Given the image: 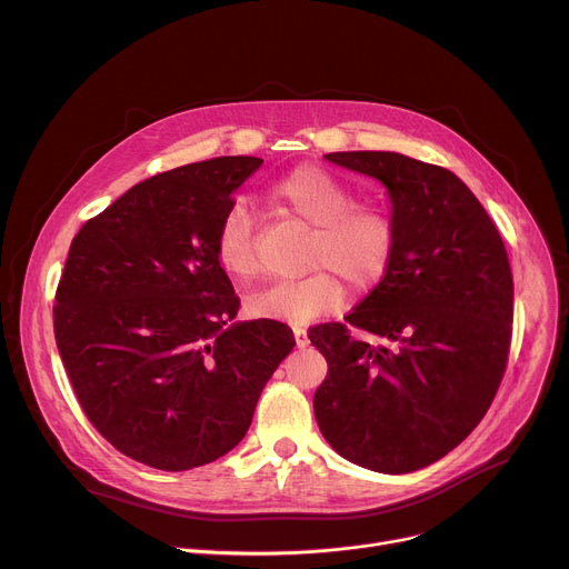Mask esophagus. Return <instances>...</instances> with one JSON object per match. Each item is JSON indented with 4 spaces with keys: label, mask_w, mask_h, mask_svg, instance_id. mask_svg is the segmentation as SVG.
I'll return each instance as SVG.
<instances>
[{
    "label": "esophagus",
    "mask_w": 569,
    "mask_h": 569,
    "mask_svg": "<svg viewBox=\"0 0 569 569\" xmlns=\"http://www.w3.org/2000/svg\"><path fill=\"white\" fill-rule=\"evenodd\" d=\"M293 340H296V347L298 349H306L310 345L308 340V332L303 328H293Z\"/></svg>",
    "instance_id": "1"
}]
</instances>
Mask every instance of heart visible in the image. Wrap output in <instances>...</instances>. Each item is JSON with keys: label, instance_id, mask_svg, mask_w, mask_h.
<instances>
[{"label": "heart", "instance_id": "heart-1", "mask_svg": "<svg viewBox=\"0 0 569 569\" xmlns=\"http://www.w3.org/2000/svg\"><path fill=\"white\" fill-rule=\"evenodd\" d=\"M271 204L287 218L312 229L306 266L317 269L303 278L276 280L248 296V312L293 326L310 323L338 310L345 289L342 276L356 291L383 280L397 246L392 218L379 207H353V190L317 164L296 167L269 188ZM213 257L218 269L237 282L259 273L252 213L246 202H233L220 218Z\"/></svg>", "mask_w": 569, "mask_h": 569}]
</instances>
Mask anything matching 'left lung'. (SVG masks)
<instances>
[{
    "label": "left lung",
    "instance_id": "1",
    "mask_svg": "<svg viewBox=\"0 0 569 569\" xmlns=\"http://www.w3.org/2000/svg\"><path fill=\"white\" fill-rule=\"evenodd\" d=\"M328 162L383 183L397 246L383 280L345 321L310 328L328 375L315 418L330 448L377 473H413L485 418L506 372L515 284L491 218L459 177L395 151Z\"/></svg>",
    "mask_w": 569,
    "mask_h": 569
}]
</instances>
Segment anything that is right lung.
Masks as SVG:
<instances>
[{
  "mask_svg": "<svg viewBox=\"0 0 569 569\" xmlns=\"http://www.w3.org/2000/svg\"><path fill=\"white\" fill-rule=\"evenodd\" d=\"M261 158L156 174L78 231L57 287L54 340L91 425L126 457L190 471L239 446L296 340L273 319L231 321L218 269L222 213Z\"/></svg>",
  "mask_w": 569,
  "mask_h": 569,
  "instance_id": "1",
  "label": "right lung"
}]
</instances>
